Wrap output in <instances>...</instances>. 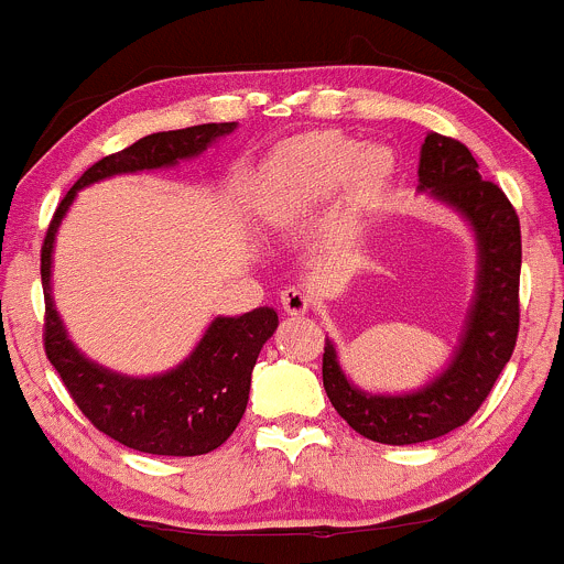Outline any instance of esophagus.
Wrapping results in <instances>:
<instances>
[{
    "instance_id": "esophagus-1",
    "label": "esophagus",
    "mask_w": 564,
    "mask_h": 564,
    "mask_svg": "<svg viewBox=\"0 0 564 564\" xmlns=\"http://www.w3.org/2000/svg\"><path fill=\"white\" fill-rule=\"evenodd\" d=\"M281 305L286 314L303 316L305 311L311 308V294L303 292V289H297V286H286L281 292Z\"/></svg>"
}]
</instances>
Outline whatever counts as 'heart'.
I'll return each instance as SVG.
<instances>
[{"label": "heart", "mask_w": 564, "mask_h": 564, "mask_svg": "<svg viewBox=\"0 0 564 564\" xmlns=\"http://www.w3.org/2000/svg\"><path fill=\"white\" fill-rule=\"evenodd\" d=\"M392 174L395 158L388 147H362V141L338 130L300 135L281 147L272 161V182L289 209L327 202L344 185L351 207H371L388 191Z\"/></svg>", "instance_id": "heart-1"}]
</instances>
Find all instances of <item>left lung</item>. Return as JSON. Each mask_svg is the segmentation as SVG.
Listing matches in <instances>:
<instances>
[{
    "instance_id": "8db88e82",
    "label": "left lung",
    "mask_w": 564,
    "mask_h": 564,
    "mask_svg": "<svg viewBox=\"0 0 564 564\" xmlns=\"http://www.w3.org/2000/svg\"><path fill=\"white\" fill-rule=\"evenodd\" d=\"M420 191L453 207L475 231L477 289L451 366L425 388L377 395L346 379L327 338L322 379L335 412L366 440L417 445L464 425L508 366L519 338L521 226L502 187L482 180L471 152L456 139L429 133L420 150Z\"/></svg>"
}]
</instances>
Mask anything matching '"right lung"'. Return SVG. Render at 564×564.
Segmentation results:
<instances>
[{
	"mask_svg": "<svg viewBox=\"0 0 564 564\" xmlns=\"http://www.w3.org/2000/svg\"><path fill=\"white\" fill-rule=\"evenodd\" d=\"M237 122L193 124L163 130L113 152L82 174L67 191L51 218L40 250V278L45 294V357L65 382L84 417L117 440L152 456H204L235 434L248 406L250 373L261 346L272 338L278 314L253 308L242 316H218L202 335L196 349L166 373L158 377H124L108 371L73 346L51 297V256L62 218L82 187L113 174L150 172L176 166L185 158L202 155L220 135H229Z\"/></svg>",
	"mask_w": 564,
	"mask_h": 564,
	"instance_id": "add662e5",
	"label": "right lung"
}]
</instances>
